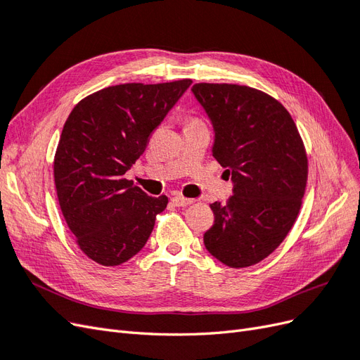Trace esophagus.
Instances as JSON below:
<instances>
[{"label": "esophagus", "instance_id": "34e87169", "mask_svg": "<svg viewBox=\"0 0 360 360\" xmlns=\"http://www.w3.org/2000/svg\"><path fill=\"white\" fill-rule=\"evenodd\" d=\"M171 201L174 205H177V207H186L193 202L192 198H184V197H181V195H176V197H172Z\"/></svg>", "mask_w": 360, "mask_h": 360}]
</instances>
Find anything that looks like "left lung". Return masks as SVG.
I'll return each mask as SVG.
<instances>
[{
    "label": "left lung",
    "mask_w": 360,
    "mask_h": 360,
    "mask_svg": "<svg viewBox=\"0 0 360 360\" xmlns=\"http://www.w3.org/2000/svg\"><path fill=\"white\" fill-rule=\"evenodd\" d=\"M192 93L213 124V156L234 184L225 204H210L205 249L225 266H254L296 222L308 180L303 141L290 112L263 91L201 82Z\"/></svg>",
    "instance_id": "left-lung-1"
}]
</instances>
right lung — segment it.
Returning a JSON list of instances; mask_svg holds the SVG:
<instances>
[{
    "label": "right lung",
    "instance_id": "add662e5",
    "mask_svg": "<svg viewBox=\"0 0 360 360\" xmlns=\"http://www.w3.org/2000/svg\"><path fill=\"white\" fill-rule=\"evenodd\" d=\"M191 79L120 84L86 96L64 123L53 158L61 213L79 249L102 266L136 255L168 198L148 197L124 174L189 89Z\"/></svg>",
    "mask_w": 360,
    "mask_h": 360
}]
</instances>
